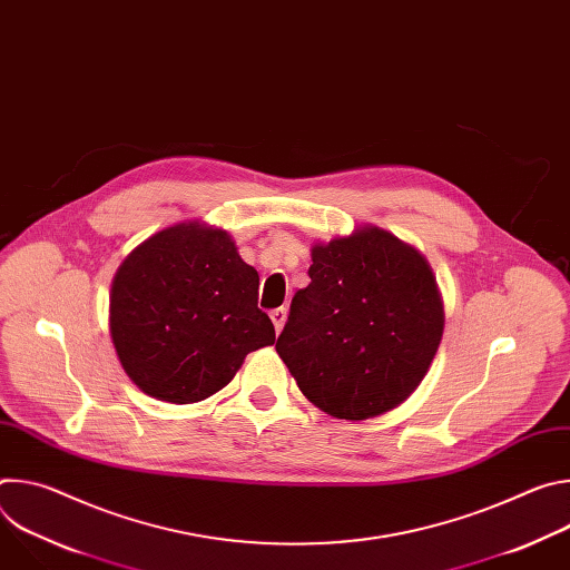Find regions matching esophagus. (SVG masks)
Wrapping results in <instances>:
<instances>
[{
  "label": "esophagus",
  "instance_id": "34e87169",
  "mask_svg": "<svg viewBox=\"0 0 570 570\" xmlns=\"http://www.w3.org/2000/svg\"><path fill=\"white\" fill-rule=\"evenodd\" d=\"M286 315H288L286 306H277V308H273V311H271V320H273V324H275V332H277V334L284 330Z\"/></svg>",
  "mask_w": 570,
  "mask_h": 570
}]
</instances>
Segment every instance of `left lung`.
<instances>
[{
    "mask_svg": "<svg viewBox=\"0 0 570 570\" xmlns=\"http://www.w3.org/2000/svg\"><path fill=\"white\" fill-rule=\"evenodd\" d=\"M311 259L277 354L304 396L338 420L396 409L426 376L444 332L431 266L372 225L317 243Z\"/></svg>",
    "mask_w": 570,
    "mask_h": 570,
    "instance_id": "left-lung-1",
    "label": "left lung"
}]
</instances>
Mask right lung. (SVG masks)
Listing matches in <instances>:
<instances>
[{
    "label": "right lung",
    "mask_w": 570,
    "mask_h": 570,
    "mask_svg": "<svg viewBox=\"0 0 570 570\" xmlns=\"http://www.w3.org/2000/svg\"><path fill=\"white\" fill-rule=\"evenodd\" d=\"M259 275L223 229L180 223L135 248L110 293V334L126 374L150 396L194 403L243 358L275 343L257 306Z\"/></svg>",
    "instance_id": "1"
}]
</instances>
